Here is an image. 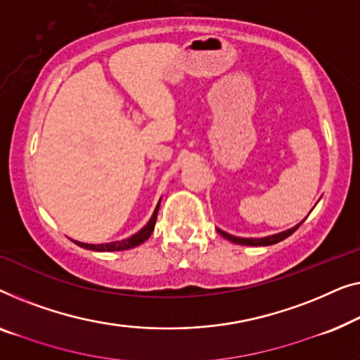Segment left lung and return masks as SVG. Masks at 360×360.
Returning a JSON list of instances; mask_svg holds the SVG:
<instances>
[{
    "instance_id": "1",
    "label": "left lung",
    "mask_w": 360,
    "mask_h": 360,
    "mask_svg": "<svg viewBox=\"0 0 360 360\" xmlns=\"http://www.w3.org/2000/svg\"><path fill=\"white\" fill-rule=\"evenodd\" d=\"M302 224H303V220L298 225L293 226V229H290V230H285V231H282V233H277V235H271V236H264V238H240V236H233V235H230V233H225V231H221V230H217V231H219L224 238H226V240H229V241L236 243V245H245V246H271V245H276V243H279V241L285 240V238L290 236L292 233L295 231Z\"/></svg>"
}]
</instances>
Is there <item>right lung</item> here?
<instances>
[{
	"label": "right lung",
	"instance_id": "add662e5",
	"mask_svg": "<svg viewBox=\"0 0 360 360\" xmlns=\"http://www.w3.org/2000/svg\"><path fill=\"white\" fill-rule=\"evenodd\" d=\"M158 209H160V202H158V205H156V209L153 212V215H151V219L148 220V224H146L140 231H136L135 235H131L130 238H125V240H122V241L103 243V245H88V243L75 241V245L84 248V250H91V251H124V250H130V248L139 246L143 241L148 240L151 233H153L155 224H156V217H158Z\"/></svg>",
	"mask_w": 360,
	"mask_h": 360
}]
</instances>
